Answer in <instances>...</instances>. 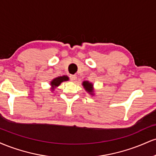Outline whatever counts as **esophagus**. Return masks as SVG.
<instances>
[{"label": "esophagus", "mask_w": 156, "mask_h": 156, "mask_svg": "<svg viewBox=\"0 0 156 156\" xmlns=\"http://www.w3.org/2000/svg\"><path fill=\"white\" fill-rule=\"evenodd\" d=\"M69 78H70L71 81L73 82H75L77 80V77L76 76H75V75H71V76H69Z\"/></svg>", "instance_id": "obj_1"}]
</instances>
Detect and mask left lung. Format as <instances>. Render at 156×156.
<instances>
[{
	"mask_svg": "<svg viewBox=\"0 0 156 156\" xmlns=\"http://www.w3.org/2000/svg\"><path fill=\"white\" fill-rule=\"evenodd\" d=\"M82 85L83 86V88L85 89V90L87 92H89L90 94H94V89H93V84L92 83H89V81H85L83 82Z\"/></svg>",
	"mask_w": 156,
	"mask_h": 156,
	"instance_id": "obj_1",
	"label": "left lung"
}]
</instances>
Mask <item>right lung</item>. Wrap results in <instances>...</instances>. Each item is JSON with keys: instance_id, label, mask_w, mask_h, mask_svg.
Masks as SVG:
<instances>
[{"instance_id": "1", "label": "right lung", "mask_w": 156, "mask_h": 156, "mask_svg": "<svg viewBox=\"0 0 156 156\" xmlns=\"http://www.w3.org/2000/svg\"><path fill=\"white\" fill-rule=\"evenodd\" d=\"M69 80V77L67 76H59L57 77V78H54V79L52 80L51 82V86L52 87V90H54L55 87H58L61 83L63 81H67Z\"/></svg>"}]
</instances>
